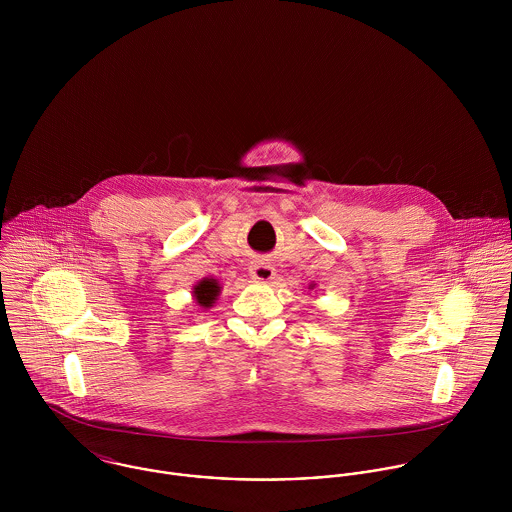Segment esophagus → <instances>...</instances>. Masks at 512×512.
<instances>
[{"label":"esophagus","mask_w":512,"mask_h":512,"mask_svg":"<svg viewBox=\"0 0 512 512\" xmlns=\"http://www.w3.org/2000/svg\"><path fill=\"white\" fill-rule=\"evenodd\" d=\"M250 276L252 280H258V282H270L276 276V268L270 262H254L250 266Z\"/></svg>","instance_id":"34e87169"}]
</instances>
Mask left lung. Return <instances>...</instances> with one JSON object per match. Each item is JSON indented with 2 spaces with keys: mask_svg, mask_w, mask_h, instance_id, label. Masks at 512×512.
I'll return each instance as SVG.
<instances>
[{
  "mask_svg": "<svg viewBox=\"0 0 512 512\" xmlns=\"http://www.w3.org/2000/svg\"><path fill=\"white\" fill-rule=\"evenodd\" d=\"M309 290H315V284H311V286H309Z\"/></svg>",
  "mask_w": 512,
  "mask_h": 512,
  "instance_id": "obj_1",
  "label": "left lung"
}]
</instances>
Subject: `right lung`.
<instances>
[{"mask_svg": "<svg viewBox=\"0 0 512 512\" xmlns=\"http://www.w3.org/2000/svg\"><path fill=\"white\" fill-rule=\"evenodd\" d=\"M219 295L220 284L217 280H213V278H205V280H201V282L193 288V299H195V303H197L199 307H205V309L213 307Z\"/></svg>", "mask_w": 512, "mask_h": 512, "instance_id": "obj_1", "label": "right lung"}]
</instances>
